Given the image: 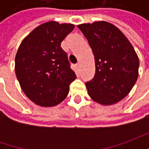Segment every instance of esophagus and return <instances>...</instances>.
<instances>
[{
    "label": "esophagus",
    "instance_id": "1",
    "mask_svg": "<svg viewBox=\"0 0 149 149\" xmlns=\"http://www.w3.org/2000/svg\"><path fill=\"white\" fill-rule=\"evenodd\" d=\"M76 67H77L78 70H79V69H80V63H79V62H78L77 64H76Z\"/></svg>",
    "mask_w": 149,
    "mask_h": 149
}]
</instances>
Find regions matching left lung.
Returning a JSON list of instances; mask_svg holds the SVG:
<instances>
[{
    "label": "left lung",
    "mask_w": 149,
    "mask_h": 149,
    "mask_svg": "<svg viewBox=\"0 0 149 149\" xmlns=\"http://www.w3.org/2000/svg\"><path fill=\"white\" fill-rule=\"evenodd\" d=\"M78 28L95 56V74L86 82L92 100L103 105L116 104L129 95L139 76V60L118 28L107 21L81 24Z\"/></svg>",
    "instance_id": "left-lung-1"
}]
</instances>
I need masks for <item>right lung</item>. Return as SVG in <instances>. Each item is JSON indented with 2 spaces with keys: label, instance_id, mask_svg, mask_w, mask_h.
Returning <instances> with one entry per match:
<instances>
[{
  "label": "right lung",
  "instance_id": "obj_1",
  "mask_svg": "<svg viewBox=\"0 0 149 149\" xmlns=\"http://www.w3.org/2000/svg\"><path fill=\"white\" fill-rule=\"evenodd\" d=\"M73 24L49 21L34 29L20 43L15 71L20 88L36 104L52 107L69 94L76 79L60 44L74 30Z\"/></svg>",
  "mask_w": 149,
  "mask_h": 149
}]
</instances>
